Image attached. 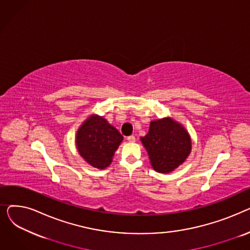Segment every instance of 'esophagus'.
Here are the masks:
<instances>
[{
  "label": "esophagus",
  "instance_id": "1",
  "mask_svg": "<svg viewBox=\"0 0 250 250\" xmlns=\"http://www.w3.org/2000/svg\"><path fill=\"white\" fill-rule=\"evenodd\" d=\"M128 142H130V143H134V142H136V138H135V136H129V137H127V139H126Z\"/></svg>",
  "mask_w": 250,
  "mask_h": 250
}]
</instances>
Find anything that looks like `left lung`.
<instances>
[{
	"label": "left lung",
	"mask_w": 250,
	"mask_h": 250,
	"mask_svg": "<svg viewBox=\"0 0 250 250\" xmlns=\"http://www.w3.org/2000/svg\"><path fill=\"white\" fill-rule=\"evenodd\" d=\"M141 141L154 170L161 173L173 171L185 162L191 150L188 132L171 118L151 122L149 133Z\"/></svg>",
	"instance_id": "8db88e82"
}]
</instances>
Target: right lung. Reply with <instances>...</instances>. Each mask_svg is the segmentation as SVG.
Wrapping results in <instances>:
<instances>
[{
	"mask_svg": "<svg viewBox=\"0 0 250 250\" xmlns=\"http://www.w3.org/2000/svg\"><path fill=\"white\" fill-rule=\"evenodd\" d=\"M123 136L105 118L92 115L79 128L77 149L90 165L103 169L111 163L113 153L123 141Z\"/></svg>",
	"mask_w": 250,
	"mask_h": 250,
	"instance_id": "add662e5",
	"label": "right lung"
}]
</instances>
